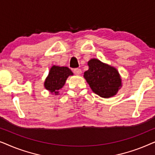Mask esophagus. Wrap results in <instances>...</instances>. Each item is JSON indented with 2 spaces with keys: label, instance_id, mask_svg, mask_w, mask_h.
<instances>
[{
  "label": "esophagus",
  "instance_id": "obj_1",
  "mask_svg": "<svg viewBox=\"0 0 155 155\" xmlns=\"http://www.w3.org/2000/svg\"><path fill=\"white\" fill-rule=\"evenodd\" d=\"M73 72H74V73L75 74V75H79L82 73L81 69H80V68H75L73 70Z\"/></svg>",
  "mask_w": 155,
  "mask_h": 155
}]
</instances>
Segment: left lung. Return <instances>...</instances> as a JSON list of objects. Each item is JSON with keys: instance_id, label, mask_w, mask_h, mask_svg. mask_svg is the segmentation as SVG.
I'll list each match as a JSON object with an SVG mask.
<instances>
[{"instance_id": "left-lung-1", "label": "left lung", "mask_w": 155, "mask_h": 155, "mask_svg": "<svg viewBox=\"0 0 155 155\" xmlns=\"http://www.w3.org/2000/svg\"><path fill=\"white\" fill-rule=\"evenodd\" d=\"M87 64L89 69L84 73V78L93 92L103 98L116 95L122 86L117 70L96 58L91 59Z\"/></svg>"}]
</instances>
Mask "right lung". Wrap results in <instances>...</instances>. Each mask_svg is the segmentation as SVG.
Instances as JSON below:
<instances>
[{"mask_svg": "<svg viewBox=\"0 0 155 155\" xmlns=\"http://www.w3.org/2000/svg\"><path fill=\"white\" fill-rule=\"evenodd\" d=\"M73 75V72L68 67L53 65L44 82V87L55 95L58 94V91L64 86L68 76Z\"/></svg>", "mask_w": 155, "mask_h": 155, "instance_id": "right-lung-1", "label": "right lung"}]
</instances>
